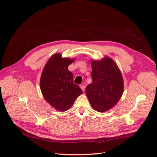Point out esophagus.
I'll return each instance as SVG.
<instances>
[{
    "label": "esophagus",
    "mask_w": 157,
    "mask_h": 157,
    "mask_svg": "<svg viewBox=\"0 0 157 157\" xmlns=\"http://www.w3.org/2000/svg\"><path fill=\"white\" fill-rule=\"evenodd\" d=\"M80 86V88H81V89L83 90V92H85V85H80L79 86Z\"/></svg>",
    "instance_id": "34e87169"
}]
</instances>
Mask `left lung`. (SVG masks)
Returning <instances> with one entry per match:
<instances>
[{
	"label": "left lung",
	"instance_id": "1",
	"mask_svg": "<svg viewBox=\"0 0 157 157\" xmlns=\"http://www.w3.org/2000/svg\"><path fill=\"white\" fill-rule=\"evenodd\" d=\"M92 83L86 88V94L93 109L104 113L111 109L121 98L124 83L121 72L110 57L91 60Z\"/></svg>",
	"mask_w": 157,
	"mask_h": 157
}]
</instances>
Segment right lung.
Here are the masks:
<instances>
[{"instance_id": "1", "label": "right lung", "mask_w": 157, "mask_h": 157, "mask_svg": "<svg viewBox=\"0 0 157 157\" xmlns=\"http://www.w3.org/2000/svg\"><path fill=\"white\" fill-rule=\"evenodd\" d=\"M74 60L55 53L49 58L41 74V92L46 102L57 111L68 110L83 93L78 85L73 83V74L68 70V66Z\"/></svg>"}]
</instances>
